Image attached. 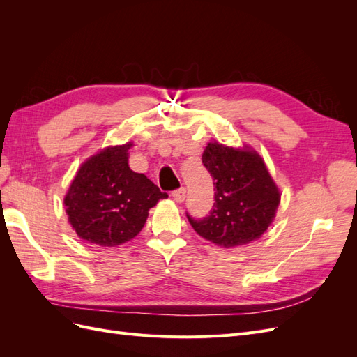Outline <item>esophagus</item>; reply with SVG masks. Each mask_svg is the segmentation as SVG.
<instances>
[{
    "instance_id": "esophagus-1",
    "label": "esophagus",
    "mask_w": 357,
    "mask_h": 357,
    "mask_svg": "<svg viewBox=\"0 0 357 357\" xmlns=\"http://www.w3.org/2000/svg\"><path fill=\"white\" fill-rule=\"evenodd\" d=\"M186 198V189L185 188H180L177 190L172 192V199H174L176 202H183Z\"/></svg>"
}]
</instances>
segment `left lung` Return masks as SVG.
Returning a JSON list of instances; mask_svg holds the SVG:
<instances>
[{"mask_svg":"<svg viewBox=\"0 0 357 357\" xmlns=\"http://www.w3.org/2000/svg\"><path fill=\"white\" fill-rule=\"evenodd\" d=\"M202 164L213 177L214 205L204 219L189 223L202 238L222 247H236L257 240L273 223L280 192L253 150L208 143Z\"/></svg>","mask_w":357,"mask_h":357,"instance_id":"1","label":"left lung"}]
</instances>
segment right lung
I'll return each instance as SVG.
<instances>
[{
	"instance_id": "1",
	"label": "right lung",
	"mask_w": 357,
	"mask_h": 357,
	"mask_svg": "<svg viewBox=\"0 0 357 357\" xmlns=\"http://www.w3.org/2000/svg\"><path fill=\"white\" fill-rule=\"evenodd\" d=\"M129 147L132 143L107 147L89 158L63 198L68 222L84 241L116 247L132 240L149 210L168 198L144 174L129 168Z\"/></svg>"
}]
</instances>
